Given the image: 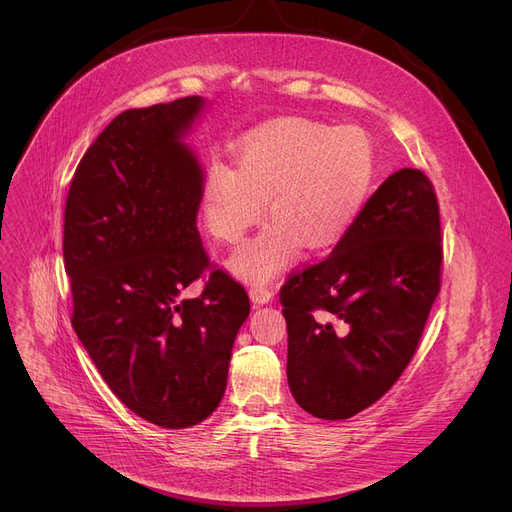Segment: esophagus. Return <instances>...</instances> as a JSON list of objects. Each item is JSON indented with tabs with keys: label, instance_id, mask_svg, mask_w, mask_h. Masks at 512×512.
<instances>
[{
	"label": "esophagus",
	"instance_id": "34e87169",
	"mask_svg": "<svg viewBox=\"0 0 512 512\" xmlns=\"http://www.w3.org/2000/svg\"><path fill=\"white\" fill-rule=\"evenodd\" d=\"M249 297H251L253 305H267L274 299V292L267 286H251Z\"/></svg>",
	"mask_w": 512,
	"mask_h": 512
}]
</instances>
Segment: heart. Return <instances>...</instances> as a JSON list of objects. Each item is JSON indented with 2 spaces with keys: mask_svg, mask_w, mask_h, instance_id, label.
Here are the masks:
<instances>
[{
  "mask_svg": "<svg viewBox=\"0 0 512 512\" xmlns=\"http://www.w3.org/2000/svg\"><path fill=\"white\" fill-rule=\"evenodd\" d=\"M234 168L213 161L203 180L209 234L234 245L261 218L263 232L230 259L251 284L272 282L307 251L334 247L357 222L373 180V147L357 126L280 118L242 137Z\"/></svg>",
  "mask_w": 512,
  "mask_h": 512,
  "instance_id": "1",
  "label": "heart"
}]
</instances>
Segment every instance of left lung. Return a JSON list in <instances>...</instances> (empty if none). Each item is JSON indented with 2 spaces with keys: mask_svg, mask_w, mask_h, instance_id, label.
Listing matches in <instances>:
<instances>
[{
  "mask_svg": "<svg viewBox=\"0 0 512 512\" xmlns=\"http://www.w3.org/2000/svg\"><path fill=\"white\" fill-rule=\"evenodd\" d=\"M440 211L419 170L388 176L332 255L280 290L288 388L313 417L348 419L415 355L440 292Z\"/></svg>",
  "mask_w": 512,
  "mask_h": 512,
  "instance_id": "1",
  "label": "left lung"
}]
</instances>
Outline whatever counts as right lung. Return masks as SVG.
I'll return each mask as SVG.
<instances>
[{
	"label": "right lung",
	"instance_id": "1",
	"mask_svg": "<svg viewBox=\"0 0 512 512\" xmlns=\"http://www.w3.org/2000/svg\"><path fill=\"white\" fill-rule=\"evenodd\" d=\"M193 95L116 116L80 159L64 215L72 326L124 405L168 429L207 419L226 392L245 288L213 272L197 230L205 170L188 143Z\"/></svg>",
	"mask_w": 512,
	"mask_h": 512
}]
</instances>
